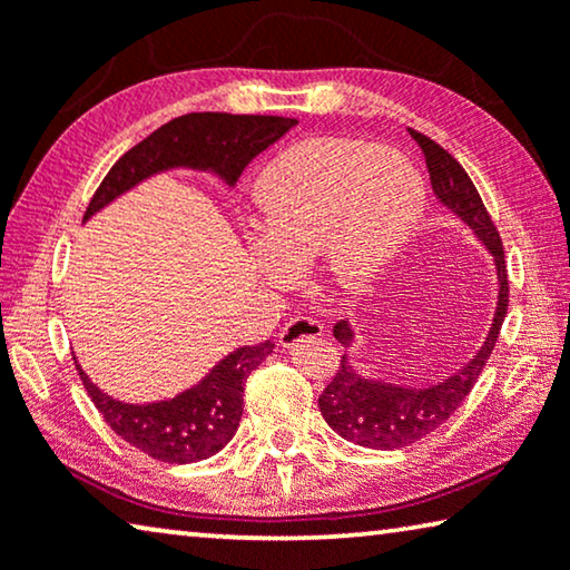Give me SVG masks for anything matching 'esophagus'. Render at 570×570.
Masks as SVG:
<instances>
[{
	"mask_svg": "<svg viewBox=\"0 0 570 570\" xmlns=\"http://www.w3.org/2000/svg\"><path fill=\"white\" fill-rule=\"evenodd\" d=\"M322 334H324V327L320 320L299 314V317H292L284 324L282 332H278V342H282V347H292L296 342L322 337Z\"/></svg>",
	"mask_w": 570,
	"mask_h": 570,
	"instance_id": "obj_1",
	"label": "esophagus"
}]
</instances>
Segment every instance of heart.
<instances>
[{"mask_svg":"<svg viewBox=\"0 0 570 570\" xmlns=\"http://www.w3.org/2000/svg\"><path fill=\"white\" fill-rule=\"evenodd\" d=\"M261 264L271 282L314 261L342 288H363L423 210L409 161L355 139H309L261 169L253 185Z\"/></svg>","mask_w":570,"mask_h":570,"instance_id":"b5f03b06","label":"heart"}]
</instances>
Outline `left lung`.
<instances>
[{"label":"left lung","mask_w":570,"mask_h":570,"mask_svg":"<svg viewBox=\"0 0 570 570\" xmlns=\"http://www.w3.org/2000/svg\"><path fill=\"white\" fill-rule=\"evenodd\" d=\"M409 134L419 144L423 159H426L433 193L492 250L497 278H500V302H497L492 330L487 334L482 350L476 352L472 363L439 385L401 387L381 381H367V377L357 375L347 363V357L342 355L337 373H334L330 385L320 395V411L324 421L330 423L332 431H337L342 439L352 441V444L385 451L411 446L415 441L426 439L431 431H436L441 423H446L454 415V411L464 403L469 391L474 387L476 377L482 375L487 360H490L497 345V337H500L510 304L508 264H504L502 238L474 183L469 179L464 167L426 134L415 129H409ZM334 337L342 342V347L350 345L352 330L347 327V322L334 324Z\"/></svg>","instance_id":"8db88e82"}]
</instances>
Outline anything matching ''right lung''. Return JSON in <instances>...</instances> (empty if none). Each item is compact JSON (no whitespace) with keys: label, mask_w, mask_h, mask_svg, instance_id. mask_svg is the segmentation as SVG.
I'll return each mask as SVG.
<instances>
[{"label":"right lung","mask_w":570,"mask_h":570,"mask_svg":"<svg viewBox=\"0 0 570 570\" xmlns=\"http://www.w3.org/2000/svg\"><path fill=\"white\" fill-rule=\"evenodd\" d=\"M296 121L286 116L261 114H185L159 126L147 139L131 147L108 169L104 183L90 197L83 218L114 200L116 195L141 183L144 177L169 167L215 169L236 183L253 157L271 147ZM274 352L271 342L246 345L220 360L203 383L171 401L134 405L114 401L98 391L76 363L80 381L98 413L124 441L165 464H193L210 459L236 436L243 413L246 377Z\"/></svg>","instance_id":"obj_1"}]
</instances>
